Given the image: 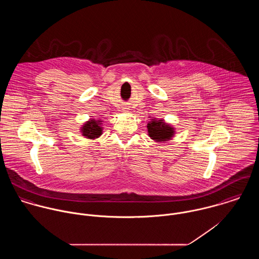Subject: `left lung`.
<instances>
[{
	"instance_id": "8db88e82",
	"label": "left lung",
	"mask_w": 259,
	"mask_h": 259,
	"mask_svg": "<svg viewBox=\"0 0 259 259\" xmlns=\"http://www.w3.org/2000/svg\"><path fill=\"white\" fill-rule=\"evenodd\" d=\"M148 136L151 140L157 143L166 142L175 135V128L162 119H151L148 123Z\"/></svg>"
}]
</instances>
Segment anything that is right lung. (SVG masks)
I'll return each mask as SVG.
<instances>
[{"label":"right lung","mask_w":259,"mask_h":259,"mask_svg":"<svg viewBox=\"0 0 259 259\" xmlns=\"http://www.w3.org/2000/svg\"><path fill=\"white\" fill-rule=\"evenodd\" d=\"M102 120L98 119H90L81 126V135L90 140L98 139L103 134V127L101 126Z\"/></svg>","instance_id":"1"}]
</instances>
